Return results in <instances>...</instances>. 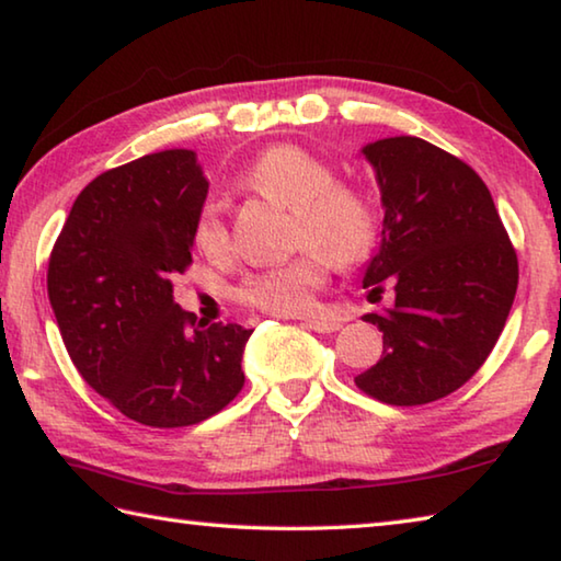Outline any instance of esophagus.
I'll return each instance as SVG.
<instances>
[{
	"instance_id": "obj_1",
	"label": "esophagus",
	"mask_w": 561,
	"mask_h": 561,
	"mask_svg": "<svg viewBox=\"0 0 561 561\" xmlns=\"http://www.w3.org/2000/svg\"><path fill=\"white\" fill-rule=\"evenodd\" d=\"M306 325L316 332H337L342 328L340 320H332V318H310L306 320Z\"/></svg>"
}]
</instances>
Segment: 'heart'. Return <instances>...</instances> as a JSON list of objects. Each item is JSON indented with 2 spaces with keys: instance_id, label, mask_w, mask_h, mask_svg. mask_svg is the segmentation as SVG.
Masks as SVG:
<instances>
[{
  "instance_id": "heart-1",
  "label": "heart",
  "mask_w": 561,
  "mask_h": 561,
  "mask_svg": "<svg viewBox=\"0 0 561 561\" xmlns=\"http://www.w3.org/2000/svg\"><path fill=\"white\" fill-rule=\"evenodd\" d=\"M335 170L296 145H275L239 174L243 190L271 196L296 209L293 239L302 249L288 263L249 273L236 288L243 306L273 316H300L316 306V293L328 283L330 265H357L377 243V211L357 186L337 184ZM194 245L209 259L229 251V229L216 199L196 214Z\"/></svg>"
}]
</instances>
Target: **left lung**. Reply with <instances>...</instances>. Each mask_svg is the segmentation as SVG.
Wrapping results in <instances>:
<instances>
[{"instance_id":"8db88e82","label":"left lung","mask_w":561,"mask_h":561,"mask_svg":"<svg viewBox=\"0 0 561 561\" xmlns=\"http://www.w3.org/2000/svg\"><path fill=\"white\" fill-rule=\"evenodd\" d=\"M385 206L379 249L362 278L369 300L391 306L365 320L385 335L375 367L355 377L385 404L444 399L493 352L517 293V253L485 182L421 137L362 147Z\"/></svg>"}]
</instances>
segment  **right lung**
Masks as SVG:
<instances>
[{"mask_svg":"<svg viewBox=\"0 0 561 561\" xmlns=\"http://www.w3.org/2000/svg\"><path fill=\"white\" fill-rule=\"evenodd\" d=\"M209 182L192 150L145 154L78 194L48 259V300L76 369L137 424L192 426L243 387L236 322L195 328L172 278L192 263Z\"/></svg>","mask_w":561,"mask_h":561,"instance_id":"right-lung-1","label":"right lung"}]
</instances>
